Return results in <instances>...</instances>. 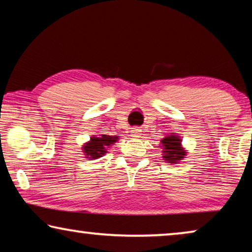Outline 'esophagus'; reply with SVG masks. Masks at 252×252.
I'll return each mask as SVG.
<instances>
[{
  "instance_id": "1",
  "label": "esophagus",
  "mask_w": 252,
  "mask_h": 252,
  "mask_svg": "<svg viewBox=\"0 0 252 252\" xmlns=\"http://www.w3.org/2000/svg\"><path fill=\"white\" fill-rule=\"evenodd\" d=\"M131 136L134 138H139L141 136V129H139V127H132L131 129Z\"/></svg>"
}]
</instances>
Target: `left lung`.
I'll list each match as a JSON object with an SVG mask.
<instances>
[{
  "mask_svg": "<svg viewBox=\"0 0 252 252\" xmlns=\"http://www.w3.org/2000/svg\"><path fill=\"white\" fill-rule=\"evenodd\" d=\"M162 147L164 148L165 156L164 159L168 163L174 164L179 160H181L186 155V152H183L181 147V140L175 136H168L162 140Z\"/></svg>",
  "mask_w": 252,
  "mask_h": 252,
  "instance_id": "obj_1",
  "label": "left lung"
}]
</instances>
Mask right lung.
<instances>
[{"instance_id": "right-lung-1", "label": "right lung", "mask_w": 252, "mask_h": 252, "mask_svg": "<svg viewBox=\"0 0 252 252\" xmlns=\"http://www.w3.org/2000/svg\"><path fill=\"white\" fill-rule=\"evenodd\" d=\"M116 140H118L116 136H106V134H103L100 137H92L88 144L85 145L84 152L86 156H89V158L96 159L98 157H102L106 153L105 148L107 146L114 144Z\"/></svg>"}]
</instances>
